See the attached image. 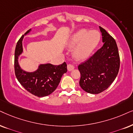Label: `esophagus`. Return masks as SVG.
<instances>
[{"label":"esophagus","mask_w":133,"mask_h":133,"mask_svg":"<svg viewBox=\"0 0 133 133\" xmlns=\"http://www.w3.org/2000/svg\"><path fill=\"white\" fill-rule=\"evenodd\" d=\"M74 69V66L73 65L70 64H68V70L69 71H72V70Z\"/></svg>","instance_id":"1"}]
</instances>
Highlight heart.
Here are the masks:
<instances>
[{
  "mask_svg": "<svg viewBox=\"0 0 133 133\" xmlns=\"http://www.w3.org/2000/svg\"><path fill=\"white\" fill-rule=\"evenodd\" d=\"M100 34L96 31L82 29L74 34L68 43L69 48H74V57L78 61L88 59L96 48L100 41Z\"/></svg>",
  "mask_w": 133,
  "mask_h": 133,
  "instance_id": "heart-1",
  "label": "heart"
}]
</instances>
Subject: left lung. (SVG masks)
<instances>
[{"instance_id": "8db88e82", "label": "left lung", "mask_w": 133, "mask_h": 133, "mask_svg": "<svg viewBox=\"0 0 133 133\" xmlns=\"http://www.w3.org/2000/svg\"><path fill=\"white\" fill-rule=\"evenodd\" d=\"M103 46L87 61L78 65L80 86L88 93L98 94L107 89L120 68V56L114 38L99 26Z\"/></svg>"}]
</instances>
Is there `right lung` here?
<instances>
[{"label":"right lung","instance_id":"obj_1","mask_svg":"<svg viewBox=\"0 0 133 133\" xmlns=\"http://www.w3.org/2000/svg\"><path fill=\"white\" fill-rule=\"evenodd\" d=\"M31 31V29L28 30L16 44L15 51V75L18 82L28 91L37 97H44L51 94L58 87L63 75L67 72V64L65 62L59 65L41 64L34 72L22 69L18 59L23 53V40Z\"/></svg>","mask_w":133,"mask_h":133}]
</instances>
